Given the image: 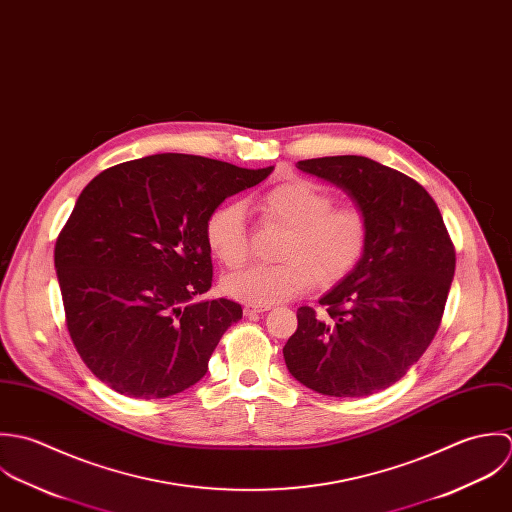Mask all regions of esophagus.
Segmentation results:
<instances>
[{"label":"esophagus","mask_w":512,"mask_h":512,"mask_svg":"<svg viewBox=\"0 0 512 512\" xmlns=\"http://www.w3.org/2000/svg\"><path fill=\"white\" fill-rule=\"evenodd\" d=\"M267 310H271V305H245V308H243L245 316H253V314L267 312Z\"/></svg>","instance_id":"1"}]
</instances>
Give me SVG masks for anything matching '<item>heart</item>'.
<instances>
[{"label": "heart", "instance_id": "b5f03b06", "mask_svg": "<svg viewBox=\"0 0 512 512\" xmlns=\"http://www.w3.org/2000/svg\"><path fill=\"white\" fill-rule=\"evenodd\" d=\"M334 196L307 178H293L267 190L259 213L267 223L287 227L275 265H253L223 279V293L249 305H273L301 295L308 287H334L362 263L370 245L368 215L356 205H334ZM211 255L227 269L249 259L245 207L215 205L204 225Z\"/></svg>", "mask_w": 512, "mask_h": 512}]
</instances>
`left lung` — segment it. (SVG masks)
Returning a JSON list of instances; mask_svg holds the SVG:
<instances>
[{
  "label": "left lung",
  "instance_id": "obj_1",
  "mask_svg": "<svg viewBox=\"0 0 512 512\" xmlns=\"http://www.w3.org/2000/svg\"><path fill=\"white\" fill-rule=\"evenodd\" d=\"M356 202L370 221L358 269L297 310L283 356L310 390L362 398L390 388L421 358L441 324L455 273V247L433 198L406 174L366 156L301 160Z\"/></svg>",
  "mask_w": 512,
  "mask_h": 512
}]
</instances>
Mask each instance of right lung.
Returning <instances> with one entry per match:
<instances>
[{
    "label": "right lung",
    "instance_id": "1",
    "mask_svg": "<svg viewBox=\"0 0 512 512\" xmlns=\"http://www.w3.org/2000/svg\"><path fill=\"white\" fill-rule=\"evenodd\" d=\"M273 172L192 154H154L101 172L55 243L69 336L114 392L168 398L200 382L223 332L243 316L227 299L194 303L213 281L207 213Z\"/></svg>",
    "mask_w": 512,
    "mask_h": 512
}]
</instances>
